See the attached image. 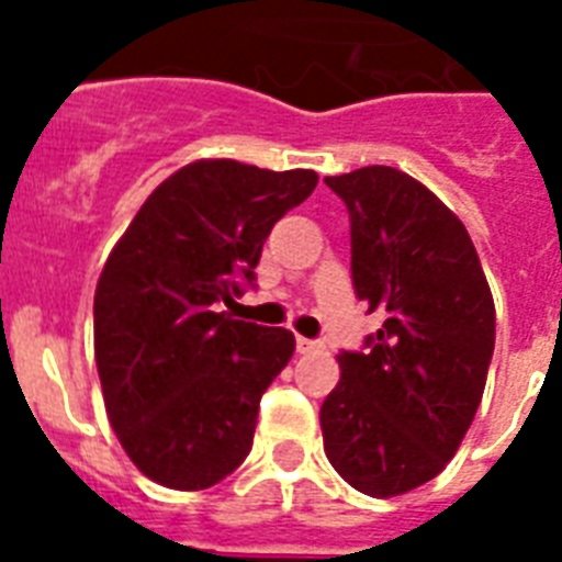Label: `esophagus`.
Returning a JSON list of instances; mask_svg holds the SVG:
<instances>
[{
  "label": "esophagus",
  "mask_w": 562,
  "mask_h": 562,
  "mask_svg": "<svg viewBox=\"0 0 562 562\" xmlns=\"http://www.w3.org/2000/svg\"><path fill=\"white\" fill-rule=\"evenodd\" d=\"M321 344L317 341H308V338H303V335H297V352H315Z\"/></svg>",
  "instance_id": "esophagus-1"
}]
</instances>
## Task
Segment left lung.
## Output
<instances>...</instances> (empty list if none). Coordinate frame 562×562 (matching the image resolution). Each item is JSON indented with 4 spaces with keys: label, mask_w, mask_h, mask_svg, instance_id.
<instances>
[{
    "label": "left lung",
    "mask_w": 562,
    "mask_h": 562,
    "mask_svg": "<svg viewBox=\"0 0 562 562\" xmlns=\"http://www.w3.org/2000/svg\"><path fill=\"white\" fill-rule=\"evenodd\" d=\"M350 210L352 285L384 317L368 352H341L321 405L326 458L373 498L443 472L479 411L496 306L461 218L391 166L324 178Z\"/></svg>",
    "instance_id": "1"
}]
</instances>
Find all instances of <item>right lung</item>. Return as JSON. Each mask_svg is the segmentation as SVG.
<instances>
[{
	"instance_id": "right-lung-1",
	"label": "right lung",
	"mask_w": 562,
	"mask_h": 562,
	"mask_svg": "<svg viewBox=\"0 0 562 562\" xmlns=\"http://www.w3.org/2000/svg\"><path fill=\"white\" fill-rule=\"evenodd\" d=\"M312 169L194 160L148 194L95 285L104 408L136 470L171 490L227 479L259 400L294 356L289 329L233 321L271 227L315 192Z\"/></svg>"
}]
</instances>
